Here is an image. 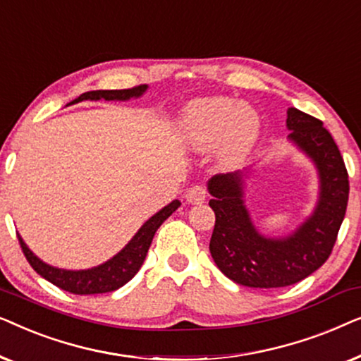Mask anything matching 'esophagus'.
<instances>
[{"instance_id": "34e87169", "label": "esophagus", "mask_w": 361, "mask_h": 361, "mask_svg": "<svg viewBox=\"0 0 361 361\" xmlns=\"http://www.w3.org/2000/svg\"><path fill=\"white\" fill-rule=\"evenodd\" d=\"M205 199H207V190H205V187H202V185H192L190 189H187V192H185V200L192 205L204 204Z\"/></svg>"}]
</instances>
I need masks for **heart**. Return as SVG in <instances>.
Here are the masks:
<instances>
[{
	"mask_svg": "<svg viewBox=\"0 0 361 361\" xmlns=\"http://www.w3.org/2000/svg\"><path fill=\"white\" fill-rule=\"evenodd\" d=\"M261 120L253 108L230 97L197 98L180 116V137L192 151L216 146L225 167L241 164L259 137Z\"/></svg>",
	"mask_w": 361,
	"mask_h": 361,
	"instance_id": "obj_1",
	"label": "heart"
}]
</instances>
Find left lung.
I'll list each match as a JSON object with an SVG mask.
<instances>
[{"mask_svg":"<svg viewBox=\"0 0 361 361\" xmlns=\"http://www.w3.org/2000/svg\"><path fill=\"white\" fill-rule=\"evenodd\" d=\"M289 141L319 172L317 205L304 224L281 238L261 235L245 205V172L219 174L209 180L215 212L210 253L215 264L235 283L248 288H284L317 271L332 253L348 202V174L343 157L322 121L288 110Z\"/></svg>","mask_w":361,"mask_h":361,"instance_id":"obj_1","label":"left lung"}]
</instances>
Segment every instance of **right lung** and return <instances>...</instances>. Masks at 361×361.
I'll use <instances>...</instances> for the list:
<instances>
[{
    "instance_id": "add662e5",
    "label": "right lung",
    "mask_w": 361,
    "mask_h": 361,
    "mask_svg": "<svg viewBox=\"0 0 361 361\" xmlns=\"http://www.w3.org/2000/svg\"><path fill=\"white\" fill-rule=\"evenodd\" d=\"M147 85H137L133 88H126V90H93L85 92L75 100L68 103L83 102V100H130V98H137L146 92ZM180 207L179 200H172L169 205H166L164 209L157 212L156 215H152L145 225L137 230V233L133 236L125 248L120 253L113 256L111 259L105 261L100 266L90 269H80V271H71V269H61L54 268V266L44 263L42 259H39L31 250L27 248V245L24 243L21 236L18 235L19 245L29 264L32 266V269L37 274H41L44 279H47L49 283H52L57 288H61L67 293L72 294H103V293H111L116 290L121 286H125L128 281L135 278V274L140 271V268L145 263V258L149 250L151 241L154 238V233L157 228L162 225V221L169 219L174 212Z\"/></svg>"
}]
</instances>
